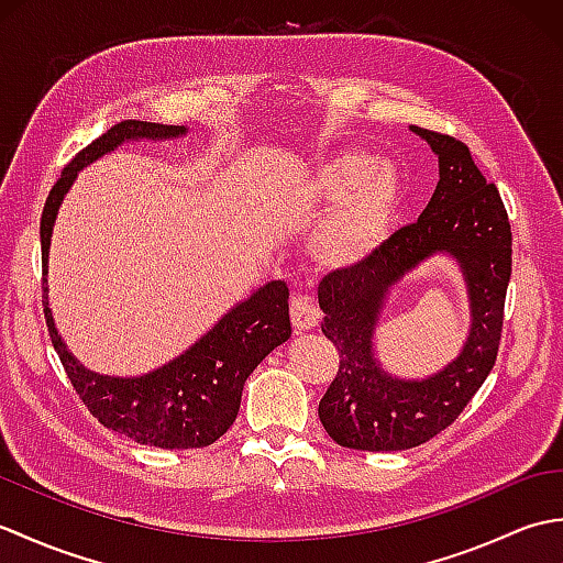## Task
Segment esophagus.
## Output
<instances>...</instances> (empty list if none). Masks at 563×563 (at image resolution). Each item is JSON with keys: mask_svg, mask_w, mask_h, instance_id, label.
Masks as SVG:
<instances>
[{"mask_svg": "<svg viewBox=\"0 0 563 563\" xmlns=\"http://www.w3.org/2000/svg\"><path fill=\"white\" fill-rule=\"evenodd\" d=\"M290 319H292V327L295 331H309L319 324V309L314 305L312 297L307 295H292V302H290Z\"/></svg>", "mask_w": 563, "mask_h": 563, "instance_id": "obj_1", "label": "esophagus"}]
</instances>
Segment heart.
Masks as SVG:
<instances>
[{"mask_svg": "<svg viewBox=\"0 0 563 563\" xmlns=\"http://www.w3.org/2000/svg\"><path fill=\"white\" fill-rule=\"evenodd\" d=\"M297 206L331 208L312 236L329 271H357L387 246L401 218L406 184L397 166L365 150H336L297 176Z\"/></svg>", "mask_w": 563, "mask_h": 563, "instance_id": "b5f03b06", "label": "heart"}]
</instances>
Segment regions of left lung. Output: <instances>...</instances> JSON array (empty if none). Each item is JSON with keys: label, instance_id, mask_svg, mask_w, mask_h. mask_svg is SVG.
I'll list each match as a JSON object with an SVG mask.
<instances>
[{"label": "left lung", "instance_id": "1", "mask_svg": "<svg viewBox=\"0 0 563 563\" xmlns=\"http://www.w3.org/2000/svg\"><path fill=\"white\" fill-rule=\"evenodd\" d=\"M438 157V186L416 224L404 227L357 271H333L319 283L321 331L341 367L319 418L343 448L399 452L445 430L492 373L510 283V222L494 184H486L460 140L409 125ZM459 266L471 302V329L459 355L426 378L394 376L376 353V327L390 292L430 257Z\"/></svg>", "mask_w": 563, "mask_h": 563}]
</instances>
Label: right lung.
I'll return each instance as SVG.
<instances>
[{
	"label": "right lung",
	"mask_w": 563,
	"mask_h": 563,
	"mask_svg": "<svg viewBox=\"0 0 563 563\" xmlns=\"http://www.w3.org/2000/svg\"><path fill=\"white\" fill-rule=\"evenodd\" d=\"M186 125L123 121L71 159L45 200L41 218L43 305L47 331L65 373L99 421L140 445L162 450L208 448L236 421L249 375L273 349L290 339V290L268 280L232 305L200 339L169 363L142 375H103L81 365L55 327L47 302V263L57 212L79 172L128 142H169L186 137Z\"/></svg>",
	"instance_id": "right-lung-1"
}]
</instances>
